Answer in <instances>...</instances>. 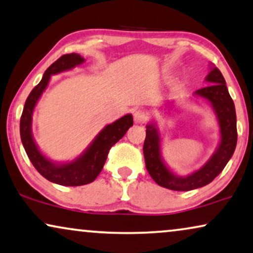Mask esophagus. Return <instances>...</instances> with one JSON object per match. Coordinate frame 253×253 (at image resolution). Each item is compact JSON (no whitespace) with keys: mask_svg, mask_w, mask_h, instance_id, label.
Instances as JSON below:
<instances>
[{"mask_svg":"<svg viewBox=\"0 0 253 253\" xmlns=\"http://www.w3.org/2000/svg\"><path fill=\"white\" fill-rule=\"evenodd\" d=\"M133 117H134V121H135V124H143V123H146L148 119V114L146 111H143V110L135 111L133 114Z\"/></svg>","mask_w":253,"mask_h":253,"instance_id":"34e87169","label":"esophagus"}]
</instances>
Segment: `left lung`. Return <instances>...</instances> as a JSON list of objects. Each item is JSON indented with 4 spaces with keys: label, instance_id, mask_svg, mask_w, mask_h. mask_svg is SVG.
<instances>
[{
    "label": "left lung",
    "instance_id": "1",
    "mask_svg": "<svg viewBox=\"0 0 253 253\" xmlns=\"http://www.w3.org/2000/svg\"><path fill=\"white\" fill-rule=\"evenodd\" d=\"M210 85L197 90L193 95L211 104L220 128V142L214 154L200 169L187 176H178L170 170L162 157V137L157 124L151 121L146 126L143 155L150 177L162 187L172 191H191L206 186L221 173L234 154L237 143L236 111L229 95L224 77L214 65L205 79Z\"/></svg>",
    "mask_w": 253,
    "mask_h": 253
}]
</instances>
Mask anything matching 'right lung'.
Listing matches in <instances>:
<instances>
[{"instance_id":"1","label":"right lung","mask_w":253,"mask_h":253,"mask_svg":"<svg viewBox=\"0 0 253 253\" xmlns=\"http://www.w3.org/2000/svg\"><path fill=\"white\" fill-rule=\"evenodd\" d=\"M84 61L85 60L80 54L72 53L62 55L52 63L43 73L38 85L33 87L30 92L19 125L22 143L33 167L47 180L63 186H81L92 183L102 171L111 147L126 134L129 127L133 126L132 114H126L114 123L106 125L86 149L70 162H53L40 151L32 134V116L37 103L48 85L52 75L75 68Z\"/></svg>"}]
</instances>
